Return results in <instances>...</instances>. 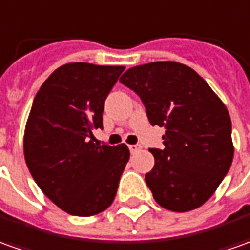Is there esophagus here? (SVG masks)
<instances>
[{"instance_id": "esophagus-1", "label": "esophagus", "mask_w": 250, "mask_h": 250, "mask_svg": "<svg viewBox=\"0 0 250 250\" xmlns=\"http://www.w3.org/2000/svg\"><path fill=\"white\" fill-rule=\"evenodd\" d=\"M128 149H130V152H131V153H135V152H138L139 149H141V146H139V145H130Z\"/></svg>"}]
</instances>
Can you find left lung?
<instances>
[{
  "instance_id": "1",
  "label": "left lung",
  "mask_w": 250,
  "mask_h": 250,
  "mask_svg": "<svg viewBox=\"0 0 250 250\" xmlns=\"http://www.w3.org/2000/svg\"><path fill=\"white\" fill-rule=\"evenodd\" d=\"M146 108L152 125L166 128L164 149H150L154 167L145 175L156 203L172 212L201 207L231 167V119L223 101L185 64L154 61L120 78Z\"/></svg>"
}]
</instances>
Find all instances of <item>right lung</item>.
<instances>
[{
    "label": "right lung",
    "instance_id": "1",
    "mask_svg": "<svg viewBox=\"0 0 250 250\" xmlns=\"http://www.w3.org/2000/svg\"><path fill=\"white\" fill-rule=\"evenodd\" d=\"M125 67L69 62L34 98L24 130V159L34 181L60 209L93 216L115 200L130 159L125 144H94L105 98Z\"/></svg>",
    "mask_w": 250,
    "mask_h": 250
}]
</instances>
